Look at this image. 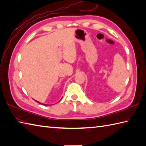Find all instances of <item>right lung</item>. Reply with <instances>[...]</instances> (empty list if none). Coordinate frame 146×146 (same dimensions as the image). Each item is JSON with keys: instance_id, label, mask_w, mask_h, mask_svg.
<instances>
[{"instance_id": "right-lung-1", "label": "right lung", "mask_w": 146, "mask_h": 146, "mask_svg": "<svg viewBox=\"0 0 146 146\" xmlns=\"http://www.w3.org/2000/svg\"><path fill=\"white\" fill-rule=\"evenodd\" d=\"M36 102H38L39 104H42V105H45V104H41V103H40V102H38V101H36V100H35Z\"/></svg>"}]
</instances>
